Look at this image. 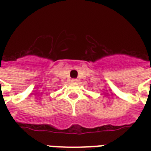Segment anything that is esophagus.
<instances>
[{
    "label": "esophagus",
    "instance_id": "34e87169",
    "mask_svg": "<svg viewBox=\"0 0 151 151\" xmlns=\"http://www.w3.org/2000/svg\"><path fill=\"white\" fill-rule=\"evenodd\" d=\"M71 81H72V82H78V80L75 78V79H72V80H71Z\"/></svg>",
    "mask_w": 151,
    "mask_h": 151
}]
</instances>
